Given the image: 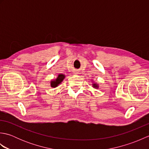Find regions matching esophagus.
Instances as JSON below:
<instances>
[{
    "mask_svg": "<svg viewBox=\"0 0 149 149\" xmlns=\"http://www.w3.org/2000/svg\"><path fill=\"white\" fill-rule=\"evenodd\" d=\"M74 74H75V75H77V74H78V72H77V71H75V72H74Z\"/></svg>",
    "mask_w": 149,
    "mask_h": 149,
    "instance_id": "34e87169",
    "label": "esophagus"
}]
</instances>
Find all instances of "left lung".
I'll return each mask as SVG.
<instances>
[{"mask_svg": "<svg viewBox=\"0 0 149 149\" xmlns=\"http://www.w3.org/2000/svg\"><path fill=\"white\" fill-rule=\"evenodd\" d=\"M91 83H92V84L91 85H92L93 88H95V89H98V88H99V84H98L97 83H95V82L93 81V80H91Z\"/></svg>", "mask_w": 149, "mask_h": 149, "instance_id": "obj_1", "label": "left lung"}]
</instances>
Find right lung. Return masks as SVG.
Masks as SVG:
<instances>
[{"mask_svg": "<svg viewBox=\"0 0 149 149\" xmlns=\"http://www.w3.org/2000/svg\"><path fill=\"white\" fill-rule=\"evenodd\" d=\"M65 75L63 74H59L58 75V77L56 79H54L51 80L50 82V87L52 88H56L58 87L59 85L61 84L63 80L65 79Z\"/></svg>", "mask_w": 149, "mask_h": 149, "instance_id": "1", "label": "right lung"}]
</instances>
